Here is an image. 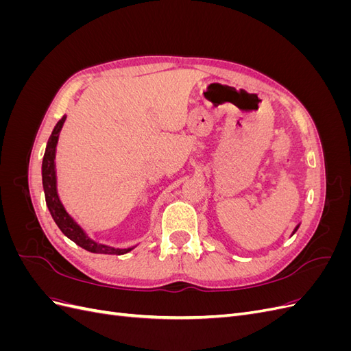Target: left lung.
<instances>
[{"label":"left lung","mask_w":351,"mask_h":351,"mask_svg":"<svg viewBox=\"0 0 351 351\" xmlns=\"http://www.w3.org/2000/svg\"><path fill=\"white\" fill-rule=\"evenodd\" d=\"M297 228H299V226H297V227H295V228H294V231H293V234H294V232H295V231H297Z\"/></svg>","instance_id":"obj_1"}]
</instances>
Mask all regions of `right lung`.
<instances>
[{"mask_svg":"<svg viewBox=\"0 0 351 351\" xmlns=\"http://www.w3.org/2000/svg\"><path fill=\"white\" fill-rule=\"evenodd\" d=\"M66 121V115H62V119L57 123V125L52 130L47 149L44 155V161H42V184H44V192H45V200L47 206L51 212L52 219L56 221L58 228L62 231V234L67 236L71 241H74L77 246L83 247L84 250L92 252V253H104V254H124L130 252L133 247L129 249H114L107 246V244H101L93 241L86 236V232L82 230V227L74 221L69 212L62 206L61 200L57 193V176H56V149L58 143V136L62 129V124Z\"/></svg>","mask_w":351,"mask_h":351,"instance_id":"obj_1","label":"right lung"}]
</instances>
